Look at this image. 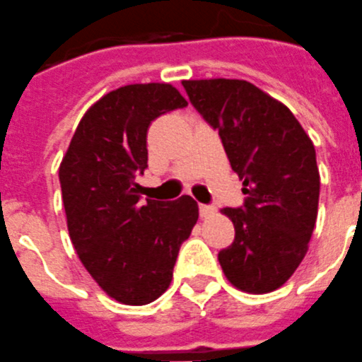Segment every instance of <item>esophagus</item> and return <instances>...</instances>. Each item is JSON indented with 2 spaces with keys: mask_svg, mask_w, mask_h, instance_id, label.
Listing matches in <instances>:
<instances>
[{
  "mask_svg": "<svg viewBox=\"0 0 362 362\" xmlns=\"http://www.w3.org/2000/svg\"><path fill=\"white\" fill-rule=\"evenodd\" d=\"M214 214H216V209H214V206L199 205V217H202V219H209V217L214 216Z\"/></svg>",
  "mask_w": 362,
  "mask_h": 362,
  "instance_id": "34e87169",
  "label": "esophagus"
}]
</instances>
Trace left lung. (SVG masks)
<instances>
[{
  "instance_id": "obj_1",
  "label": "left lung",
  "mask_w": 362,
  "mask_h": 362,
  "mask_svg": "<svg viewBox=\"0 0 362 362\" xmlns=\"http://www.w3.org/2000/svg\"><path fill=\"white\" fill-rule=\"evenodd\" d=\"M189 100L217 129L244 209H223L235 240L219 252L228 281L247 293L285 285L310 247L320 173L313 141L292 111L244 79L182 81Z\"/></svg>"
}]
</instances>
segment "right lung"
<instances>
[{
	"mask_svg": "<svg viewBox=\"0 0 362 362\" xmlns=\"http://www.w3.org/2000/svg\"><path fill=\"white\" fill-rule=\"evenodd\" d=\"M184 106L170 83L117 88L88 107L59 164L74 249L97 285L127 306L166 292L182 242L198 221L191 196L141 203L134 182L148 163L150 124Z\"/></svg>",
	"mask_w": 362,
	"mask_h": 362,
	"instance_id": "1",
	"label": "right lung"
}]
</instances>
